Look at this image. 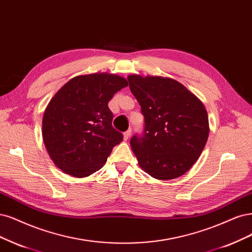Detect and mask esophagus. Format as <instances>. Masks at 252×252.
Listing matches in <instances>:
<instances>
[{"mask_svg":"<svg viewBox=\"0 0 252 252\" xmlns=\"http://www.w3.org/2000/svg\"><path fill=\"white\" fill-rule=\"evenodd\" d=\"M130 135H131V129H128L127 131H125V132H124V140H125V141H127L128 138L130 137Z\"/></svg>","mask_w":252,"mask_h":252,"instance_id":"34e87169","label":"esophagus"}]
</instances>
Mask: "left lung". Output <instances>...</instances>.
I'll return each instance as SVG.
<instances>
[{
  "label": "left lung",
  "instance_id": "obj_1",
  "mask_svg": "<svg viewBox=\"0 0 252 252\" xmlns=\"http://www.w3.org/2000/svg\"><path fill=\"white\" fill-rule=\"evenodd\" d=\"M128 82L144 116L143 133L130 140L138 164L156 179L184 175L209 137V117L202 102L171 78L130 75Z\"/></svg>",
  "mask_w": 252,
  "mask_h": 252
}]
</instances>
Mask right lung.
<instances>
[{"label":"right lung","mask_w":252,"mask_h":252,"mask_svg":"<svg viewBox=\"0 0 252 252\" xmlns=\"http://www.w3.org/2000/svg\"><path fill=\"white\" fill-rule=\"evenodd\" d=\"M127 85L121 76L94 73L74 77L55 94L43 114L42 138L56 167L79 178L103 167L123 141L108 102Z\"/></svg>","instance_id":"add662e5"}]
</instances>
